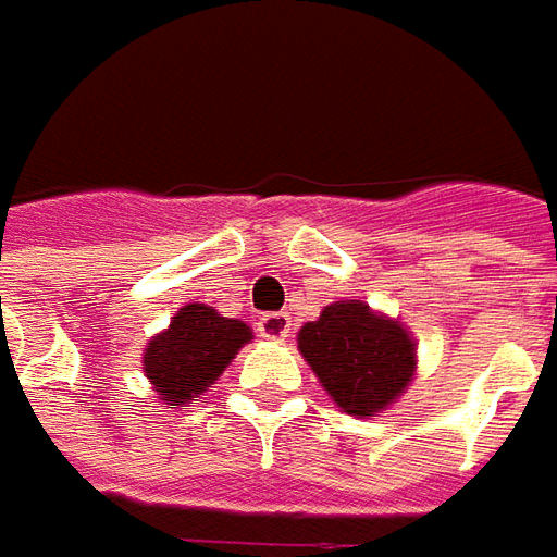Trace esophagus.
<instances>
[{
  "instance_id": "obj_1",
  "label": "esophagus",
  "mask_w": 557,
  "mask_h": 557,
  "mask_svg": "<svg viewBox=\"0 0 557 557\" xmlns=\"http://www.w3.org/2000/svg\"><path fill=\"white\" fill-rule=\"evenodd\" d=\"M258 330L263 338H287V333H290V318H287L285 311H270V314H263L258 321Z\"/></svg>"
}]
</instances>
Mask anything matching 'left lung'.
<instances>
[{
    "instance_id": "1",
    "label": "left lung",
    "mask_w": 557,
    "mask_h": 557,
    "mask_svg": "<svg viewBox=\"0 0 557 557\" xmlns=\"http://www.w3.org/2000/svg\"><path fill=\"white\" fill-rule=\"evenodd\" d=\"M299 350L338 408L374 417L408 386L413 342L360 299L333 302L299 330Z\"/></svg>"
}]
</instances>
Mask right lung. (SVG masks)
<instances>
[{
  "instance_id": "right-lung-1",
  "label": "right lung",
  "mask_w": 557,
  "mask_h": 557,
  "mask_svg": "<svg viewBox=\"0 0 557 557\" xmlns=\"http://www.w3.org/2000/svg\"><path fill=\"white\" fill-rule=\"evenodd\" d=\"M248 338L251 330L243 321L222 318L215 309L197 302L185 306L171 321V330L146 345V377L164 401H197Z\"/></svg>"
}]
</instances>
